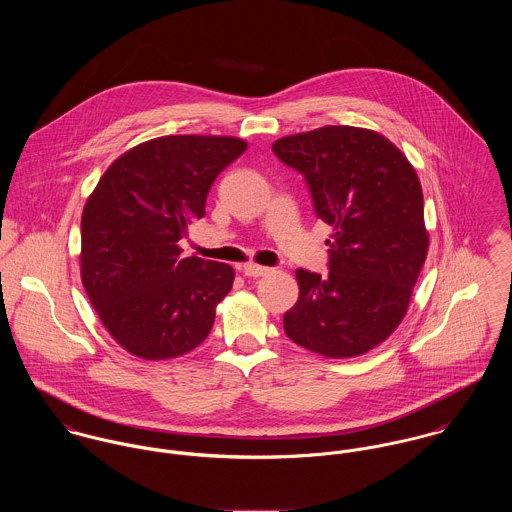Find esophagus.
Returning <instances> with one entry per match:
<instances>
[{
    "label": "esophagus",
    "mask_w": 512,
    "mask_h": 512,
    "mask_svg": "<svg viewBox=\"0 0 512 512\" xmlns=\"http://www.w3.org/2000/svg\"><path fill=\"white\" fill-rule=\"evenodd\" d=\"M272 270L270 268H266V266H258V264H244L242 266V274L244 276H248V278H260V276H266V274H270Z\"/></svg>",
    "instance_id": "esophagus-1"
}]
</instances>
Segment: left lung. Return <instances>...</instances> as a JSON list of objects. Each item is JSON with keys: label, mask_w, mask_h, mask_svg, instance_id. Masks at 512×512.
I'll use <instances>...</instances> for the list:
<instances>
[{"label": "left lung", "mask_w": 512, "mask_h": 512, "mask_svg": "<svg viewBox=\"0 0 512 512\" xmlns=\"http://www.w3.org/2000/svg\"><path fill=\"white\" fill-rule=\"evenodd\" d=\"M272 151L305 177L315 215L333 226L329 276L295 272L284 331L327 359L365 355L404 319L428 256L416 169L382 134L355 126L286 136Z\"/></svg>", "instance_id": "8db88e82"}]
</instances>
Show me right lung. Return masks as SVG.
<instances>
[{"label": "right lung", "mask_w": 512, "mask_h": 512, "mask_svg": "<svg viewBox=\"0 0 512 512\" xmlns=\"http://www.w3.org/2000/svg\"><path fill=\"white\" fill-rule=\"evenodd\" d=\"M248 144L230 136H163L122 153L86 199L80 278L112 339L146 361L181 357L213 329L230 292L228 264L183 258L187 224L205 217L220 171Z\"/></svg>", "instance_id": "1"}]
</instances>
